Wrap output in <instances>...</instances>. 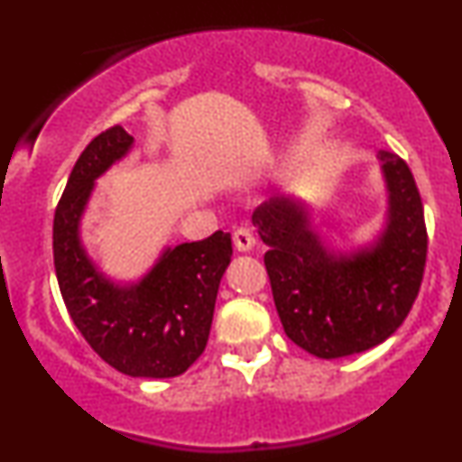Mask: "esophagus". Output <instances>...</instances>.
Instances as JSON below:
<instances>
[{
    "mask_svg": "<svg viewBox=\"0 0 462 462\" xmlns=\"http://www.w3.org/2000/svg\"><path fill=\"white\" fill-rule=\"evenodd\" d=\"M232 238H235V247L238 249V252H249V249L254 247V243H256L252 227H247V226L235 227V232H232Z\"/></svg>",
    "mask_w": 462,
    "mask_h": 462,
    "instance_id": "obj_1",
    "label": "esophagus"
}]
</instances>
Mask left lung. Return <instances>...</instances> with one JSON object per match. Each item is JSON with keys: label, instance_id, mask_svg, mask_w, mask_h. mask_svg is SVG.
<instances>
[{"label": "left lung", "instance_id": "1", "mask_svg": "<svg viewBox=\"0 0 462 462\" xmlns=\"http://www.w3.org/2000/svg\"><path fill=\"white\" fill-rule=\"evenodd\" d=\"M389 193L383 235L374 245L334 254L312 232L306 206L275 195L254 210L272 293L286 337L319 358L371 349L411 312L426 267L423 204L408 164L380 150Z\"/></svg>", "mask_w": 462, "mask_h": 462}]
</instances>
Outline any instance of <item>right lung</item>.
I'll list each match as a JSON object with an SVG mask.
<instances>
[{"mask_svg": "<svg viewBox=\"0 0 462 462\" xmlns=\"http://www.w3.org/2000/svg\"><path fill=\"white\" fill-rule=\"evenodd\" d=\"M121 125L88 143L73 164L54 215V267L62 300L88 346L132 378H173L204 352L215 300L232 256L230 232L167 247L139 282L116 284L99 272L79 238L95 180L130 152Z\"/></svg>", "mask_w": 462, "mask_h": 462, "instance_id": "1", "label": "right lung"}]
</instances>
